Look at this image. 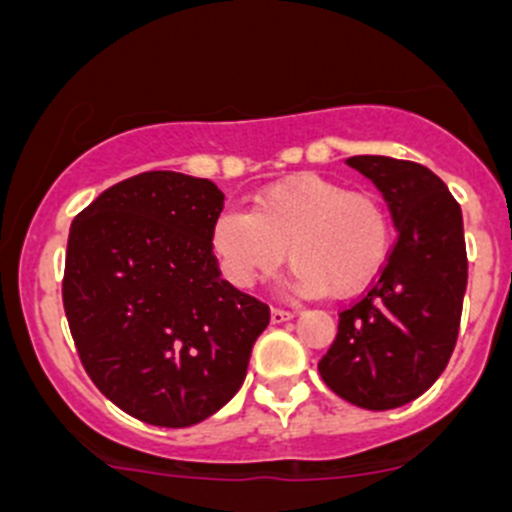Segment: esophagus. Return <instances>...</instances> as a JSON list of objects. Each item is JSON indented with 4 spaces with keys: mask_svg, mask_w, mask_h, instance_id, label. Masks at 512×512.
I'll list each match as a JSON object with an SVG mask.
<instances>
[{
    "mask_svg": "<svg viewBox=\"0 0 512 512\" xmlns=\"http://www.w3.org/2000/svg\"><path fill=\"white\" fill-rule=\"evenodd\" d=\"M293 315H295V313H290V310L272 308V310H270V321H272V323H285V321H290Z\"/></svg>",
    "mask_w": 512,
    "mask_h": 512,
    "instance_id": "1",
    "label": "esophagus"
}]
</instances>
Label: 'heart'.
<instances>
[{"label": "heart", "instance_id": "b5f03b06", "mask_svg": "<svg viewBox=\"0 0 512 512\" xmlns=\"http://www.w3.org/2000/svg\"><path fill=\"white\" fill-rule=\"evenodd\" d=\"M391 227L384 204L369 191H348L321 174H298L270 184L252 212L219 214L212 245L224 275L237 288L272 278L285 250L303 295L364 290L389 255Z\"/></svg>", "mask_w": 512, "mask_h": 512}]
</instances>
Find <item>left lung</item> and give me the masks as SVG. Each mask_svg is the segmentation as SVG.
Returning <instances> with one entry per match:
<instances>
[{
  "label": "left lung",
  "mask_w": 512,
  "mask_h": 512,
  "mask_svg": "<svg viewBox=\"0 0 512 512\" xmlns=\"http://www.w3.org/2000/svg\"><path fill=\"white\" fill-rule=\"evenodd\" d=\"M376 184L396 224V245L364 298L341 313L318 371L361 409L404 407L450 361L467 290L462 209L432 169L391 156H351Z\"/></svg>",
  "instance_id": "1"
}]
</instances>
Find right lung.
Returning <instances> with one entry per match:
<instances>
[{"mask_svg":"<svg viewBox=\"0 0 512 512\" xmlns=\"http://www.w3.org/2000/svg\"><path fill=\"white\" fill-rule=\"evenodd\" d=\"M209 179L146 171L73 219L62 303L80 361L108 399L154 427H191L247 376L270 308L219 278Z\"/></svg>","mask_w":512,"mask_h":512,"instance_id":"right-lung-1","label":"right lung"}]
</instances>
